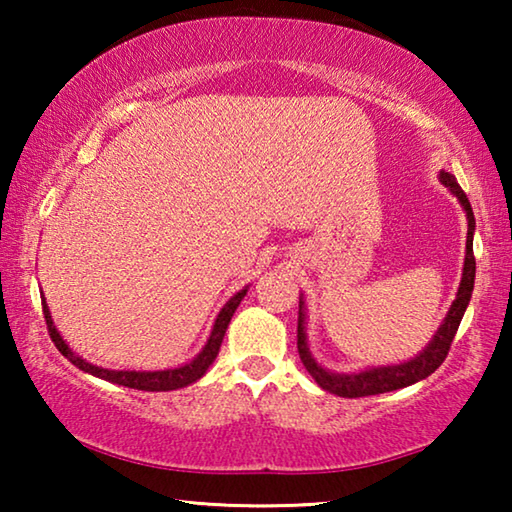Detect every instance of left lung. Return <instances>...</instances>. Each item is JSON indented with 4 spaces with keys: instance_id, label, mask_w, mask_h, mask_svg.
Here are the masks:
<instances>
[{
    "instance_id": "obj_1",
    "label": "left lung",
    "mask_w": 512,
    "mask_h": 512,
    "mask_svg": "<svg viewBox=\"0 0 512 512\" xmlns=\"http://www.w3.org/2000/svg\"><path fill=\"white\" fill-rule=\"evenodd\" d=\"M440 183L449 187L458 203L463 205L465 216H467V241H465V264H463V277L461 284H458L456 300L449 307L443 325L438 327V332L429 341L427 348H424L418 357L411 361L397 363V366H379V368H368L361 372H350V375H341V372H329L323 366H318L316 359L311 357L309 345H307V332H305V300L300 298V311H298V354L300 361L305 363V368L311 377L316 379V384L327 393H334L339 397H368V395H379V393H391L397 388H406L429 377L433 370H436L440 363L445 361L449 348H452V341L456 336V329L461 325L463 314L467 305H470L472 289H474V273H476V262H474V212L472 205L467 201L465 192L461 185L456 183V178L449 171H440Z\"/></svg>"
}]
</instances>
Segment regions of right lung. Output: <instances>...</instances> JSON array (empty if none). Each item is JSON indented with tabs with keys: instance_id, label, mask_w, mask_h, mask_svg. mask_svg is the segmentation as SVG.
<instances>
[{
	"instance_id": "1",
	"label": "right lung",
	"mask_w": 512,
	"mask_h": 512,
	"mask_svg": "<svg viewBox=\"0 0 512 512\" xmlns=\"http://www.w3.org/2000/svg\"><path fill=\"white\" fill-rule=\"evenodd\" d=\"M246 291H248V287L241 289L228 302H225L223 309L219 311V316H216V320H214L212 334H210V339H207L205 348L198 352L192 361L185 363V366H178V368H171V370L140 372V370H108V368L92 366V363H88L85 359H81L79 354H74L72 350H69V345L63 341V336L58 334L54 320H51L49 307H47L45 300H42V314H45L51 341H54L58 352L63 354L65 359L72 361L76 368H81L83 372H90V375L99 377V379L112 381V384L137 388V391H176V388H183V386L194 384V381L201 379L205 372H207V368L212 366V361L216 359V354H219V348H221V343H223L225 329H228L230 318L237 311L239 302L244 300Z\"/></svg>"
}]
</instances>
